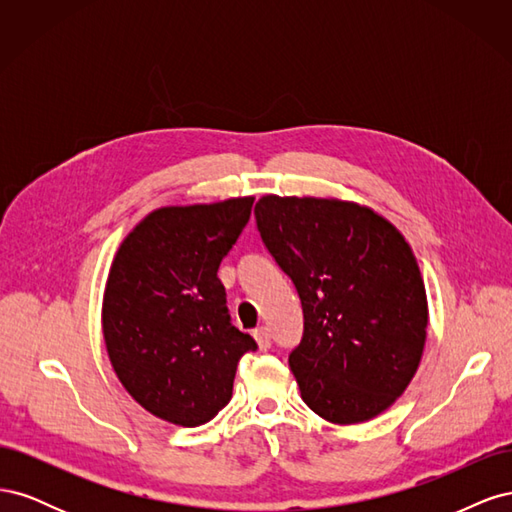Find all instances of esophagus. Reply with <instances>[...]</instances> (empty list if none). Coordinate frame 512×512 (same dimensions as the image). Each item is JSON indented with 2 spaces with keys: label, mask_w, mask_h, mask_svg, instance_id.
<instances>
[{
  "label": "esophagus",
  "mask_w": 512,
  "mask_h": 512,
  "mask_svg": "<svg viewBox=\"0 0 512 512\" xmlns=\"http://www.w3.org/2000/svg\"><path fill=\"white\" fill-rule=\"evenodd\" d=\"M254 337H256V342H258V348H260V350H269V348H271V333H269L267 327L256 329V331H254Z\"/></svg>",
  "instance_id": "obj_1"
}]
</instances>
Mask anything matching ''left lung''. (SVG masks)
I'll return each instance as SVG.
<instances>
[{
	"mask_svg": "<svg viewBox=\"0 0 512 512\" xmlns=\"http://www.w3.org/2000/svg\"><path fill=\"white\" fill-rule=\"evenodd\" d=\"M260 239L303 307L288 356L301 397L324 421L363 423L406 391L427 337V297L401 232L335 198L262 196Z\"/></svg>",
	"mask_w": 512,
	"mask_h": 512,
	"instance_id": "8db88e82",
	"label": "left lung"
}]
</instances>
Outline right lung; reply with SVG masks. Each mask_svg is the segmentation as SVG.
Returning a JSON list of instances; mask_svg holds the SVG:
<instances>
[{"instance_id": "obj_1", "label": "right lung", "mask_w": 512, "mask_h": 512, "mask_svg": "<svg viewBox=\"0 0 512 512\" xmlns=\"http://www.w3.org/2000/svg\"><path fill=\"white\" fill-rule=\"evenodd\" d=\"M254 198L162 207L119 245L104 290L108 359L126 391L173 425L209 423L232 397L237 363L258 346L230 322L218 277Z\"/></svg>"}]
</instances>
